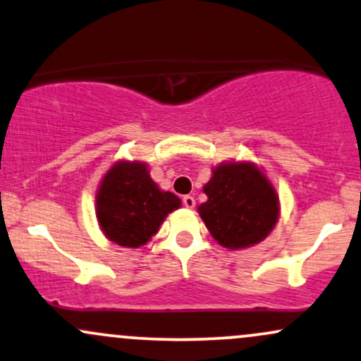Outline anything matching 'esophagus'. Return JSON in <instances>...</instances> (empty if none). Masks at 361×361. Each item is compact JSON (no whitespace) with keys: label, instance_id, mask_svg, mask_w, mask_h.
<instances>
[{"label":"esophagus","instance_id":"1","mask_svg":"<svg viewBox=\"0 0 361 361\" xmlns=\"http://www.w3.org/2000/svg\"><path fill=\"white\" fill-rule=\"evenodd\" d=\"M183 205L186 207V209H193V207H195V198L192 197V195H185V197H183Z\"/></svg>","mask_w":361,"mask_h":361}]
</instances>
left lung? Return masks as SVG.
<instances>
[{"instance_id":"1","label":"left lung","mask_w":361,"mask_h":361,"mask_svg":"<svg viewBox=\"0 0 361 361\" xmlns=\"http://www.w3.org/2000/svg\"><path fill=\"white\" fill-rule=\"evenodd\" d=\"M198 214L227 250H244L267 239L280 219V198L263 169L251 161H224L204 186Z\"/></svg>"}]
</instances>
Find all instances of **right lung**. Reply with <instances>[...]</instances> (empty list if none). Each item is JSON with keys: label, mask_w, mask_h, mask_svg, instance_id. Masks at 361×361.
<instances>
[{"label": "right lung", "mask_w": 361, "mask_h": 361, "mask_svg": "<svg viewBox=\"0 0 361 361\" xmlns=\"http://www.w3.org/2000/svg\"><path fill=\"white\" fill-rule=\"evenodd\" d=\"M180 207V198L161 190L147 163L137 159L111 164L97 190L98 226L109 241L123 247L147 244L168 214Z\"/></svg>", "instance_id": "obj_1"}]
</instances>
